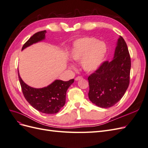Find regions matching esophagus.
Listing matches in <instances>:
<instances>
[{"instance_id": "obj_1", "label": "esophagus", "mask_w": 148, "mask_h": 148, "mask_svg": "<svg viewBox=\"0 0 148 148\" xmlns=\"http://www.w3.org/2000/svg\"><path fill=\"white\" fill-rule=\"evenodd\" d=\"M82 79V77H77V78H75V80L76 81H78V80Z\"/></svg>"}]
</instances>
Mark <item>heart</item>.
<instances>
[{
	"instance_id": "obj_1",
	"label": "heart",
	"mask_w": 148,
	"mask_h": 148,
	"mask_svg": "<svg viewBox=\"0 0 148 148\" xmlns=\"http://www.w3.org/2000/svg\"><path fill=\"white\" fill-rule=\"evenodd\" d=\"M107 52L105 44L93 37H84L76 41L70 52V58L80 62L83 70L88 72L96 71L104 60ZM71 68H74L73 65Z\"/></svg>"
}]
</instances>
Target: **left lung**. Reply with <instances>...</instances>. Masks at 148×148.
<instances>
[{"mask_svg":"<svg viewBox=\"0 0 148 148\" xmlns=\"http://www.w3.org/2000/svg\"><path fill=\"white\" fill-rule=\"evenodd\" d=\"M131 59L123 38L118 39L113 60L102 63L89 76V99L102 108L117 103L126 92L130 83Z\"/></svg>","mask_w":148,"mask_h":148,"instance_id":"8db88e82","label":"left lung"}]
</instances>
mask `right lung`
I'll list each match as a JSON object with an SVG mask.
<instances>
[{
	"mask_svg": "<svg viewBox=\"0 0 148 148\" xmlns=\"http://www.w3.org/2000/svg\"><path fill=\"white\" fill-rule=\"evenodd\" d=\"M46 31H39L33 34L22 47L21 50L45 39ZM22 92L29 104L35 109L47 114H56L65 104L66 92L74 79L64 82L56 79L47 86L34 88L26 84L21 78L18 71Z\"/></svg>",
	"mask_w": 148,
	"mask_h": 148,
	"instance_id": "1",
	"label": "right lung"
}]
</instances>
